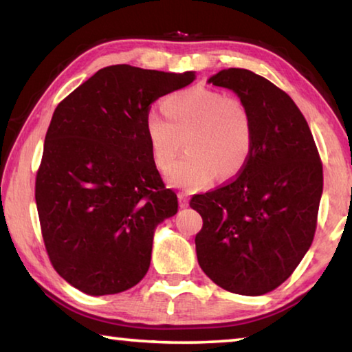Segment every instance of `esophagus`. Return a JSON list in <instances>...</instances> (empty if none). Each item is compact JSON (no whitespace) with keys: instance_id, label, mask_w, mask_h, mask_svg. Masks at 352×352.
<instances>
[{"instance_id":"1","label":"esophagus","mask_w":352,"mask_h":352,"mask_svg":"<svg viewBox=\"0 0 352 352\" xmlns=\"http://www.w3.org/2000/svg\"><path fill=\"white\" fill-rule=\"evenodd\" d=\"M178 205L182 208H186L189 205V199L186 194H178Z\"/></svg>"}]
</instances>
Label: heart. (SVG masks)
<instances>
[{
	"label": "heart",
	"instance_id": "1",
	"mask_svg": "<svg viewBox=\"0 0 352 352\" xmlns=\"http://www.w3.org/2000/svg\"><path fill=\"white\" fill-rule=\"evenodd\" d=\"M163 113L146 116L153 163L166 170L179 151L187 155L168 170L169 183L200 189L214 177L228 180L245 168L253 152L254 126L247 104L205 87L177 91L163 100Z\"/></svg>",
	"mask_w": 352,
	"mask_h": 352
}]
</instances>
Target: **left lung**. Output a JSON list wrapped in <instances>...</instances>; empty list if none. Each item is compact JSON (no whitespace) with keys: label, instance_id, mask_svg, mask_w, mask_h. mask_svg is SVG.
Listing matches in <instances>:
<instances>
[{"label":"left lung","instance_id":"8db88e82","mask_svg":"<svg viewBox=\"0 0 352 352\" xmlns=\"http://www.w3.org/2000/svg\"><path fill=\"white\" fill-rule=\"evenodd\" d=\"M253 118V152L233 180L189 205L204 219L195 236L201 270L219 287L258 296L279 287L317 230L323 164L306 118L287 93L243 68L212 76Z\"/></svg>","mask_w":352,"mask_h":352}]
</instances>
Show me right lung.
<instances>
[{"mask_svg":"<svg viewBox=\"0 0 352 352\" xmlns=\"http://www.w3.org/2000/svg\"><path fill=\"white\" fill-rule=\"evenodd\" d=\"M183 74L111 65L57 105L35 177L45 248L54 270L88 295H113L148 270L155 226L178 210L146 136V116Z\"/></svg>","mask_w":352,"mask_h":352,"instance_id":"1","label":"right lung"}]
</instances>
